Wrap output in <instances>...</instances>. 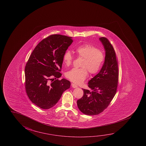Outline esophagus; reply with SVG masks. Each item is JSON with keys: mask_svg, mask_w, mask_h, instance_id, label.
Segmentation results:
<instances>
[{"mask_svg": "<svg viewBox=\"0 0 146 146\" xmlns=\"http://www.w3.org/2000/svg\"><path fill=\"white\" fill-rule=\"evenodd\" d=\"M71 85H72V86L73 88H78V86H77L76 84H74V83H72V84H71Z\"/></svg>", "mask_w": 146, "mask_h": 146, "instance_id": "34e87169", "label": "esophagus"}]
</instances>
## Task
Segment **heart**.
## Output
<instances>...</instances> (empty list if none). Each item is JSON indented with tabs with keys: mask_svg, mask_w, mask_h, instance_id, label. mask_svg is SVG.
Listing matches in <instances>:
<instances>
[{
	"mask_svg": "<svg viewBox=\"0 0 146 146\" xmlns=\"http://www.w3.org/2000/svg\"><path fill=\"white\" fill-rule=\"evenodd\" d=\"M78 57L84 58L80 68H74L66 73V76L75 84L82 83L88 75V71L91 75L97 74L103 66L105 61L104 52L95 46L84 44L76 48ZM73 55L70 50H66L63 55V62L65 65L70 66L73 60Z\"/></svg>",
	"mask_w": 146,
	"mask_h": 146,
	"instance_id": "obj_1",
	"label": "heart"
}]
</instances>
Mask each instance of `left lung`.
Returning a JSON list of instances; mask_svg holds the SVG:
<instances>
[{
  "label": "left lung",
  "mask_w": 146,
  "mask_h": 146,
  "mask_svg": "<svg viewBox=\"0 0 146 146\" xmlns=\"http://www.w3.org/2000/svg\"><path fill=\"white\" fill-rule=\"evenodd\" d=\"M105 50V60L100 71L88 81L92 92L82 88L84 95L77 101L78 108L85 115L102 112L115 96L119 80L117 58L114 48L108 38H100Z\"/></svg>",
  "instance_id": "left-lung-1"
}]
</instances>
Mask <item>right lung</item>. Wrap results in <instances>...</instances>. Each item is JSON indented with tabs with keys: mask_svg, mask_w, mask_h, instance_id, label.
<instances>
[{
	"mask_svg": "<svg viewBox=\"0 0 146 146\" xmlns=\"http://www.w3.org/2000/svg\"><path fill=\"white\" fill-rule=\"evenodd\" d=\"M72 42L71 37L52 35L38 43L29 56L25 68V90L41 108H52L70 88L69 80L58 78L62 76L63 55Z\"/></svg>",
	"mask_w": 146,
	"mask_h": 146,
	"instance_id": "1",
	"label": "right lung"
}]
</instances>
